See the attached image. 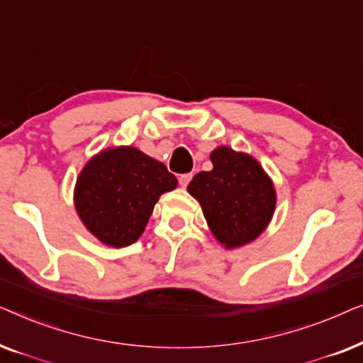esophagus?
<instances>
[{
  "instance_id": "34e87169",
  "label": "esophagus",
  "mask_w": 363,
  "mask_h": 363,
  "mask_svg": "<svg viewBox=\"0 0 363 363\" xmlns=\"http://www.w3.org/2000/svg\"><path fill=\"white\" fill-rule=\"evenodd\" d=\"M191 173H185V175H180V178H178V182H180V185L183 186V188H186L188 186V183H190V180H191Z\"/></svg>"
}]
</instances>
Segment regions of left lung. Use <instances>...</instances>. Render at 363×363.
<instances>
[{"mask_svg": "<svg viewBox=\"0 0 363 363\" xmlns=\"http://www.w3.org/2000/svg\"><path fill=\"white\" fill-rule=\"evenodd\" d=\"M211 172H200L188 193L201 205L213 236L228 250L255 241L276 208L272 180L256 158L230 147L211 152Z\"/></svg>", "mask_w": 363, "mask_h": 363, "instance_id": "left-lung-1", "label": "left lung"}]
</instances>
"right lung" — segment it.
I'll return each mask as SVG.
<instances>
[{
    "label": "right lung",
    "mask_w": 363,
    "mask_h": 363,
    "mask_svg": "<svg viewBox=\"0 0 363 363\" xmlns=\"http://www.w3.org/2000/svg\"><path fill=\"white\" fill-rule=\"evenodd\" d=\"M173 173L135 147L107 148L79 173L74 205L89 231L112 247L135 242L160 195L175 190Z\"/></svg>",
    "instance_id": "obj_1"
}]
</instances>
